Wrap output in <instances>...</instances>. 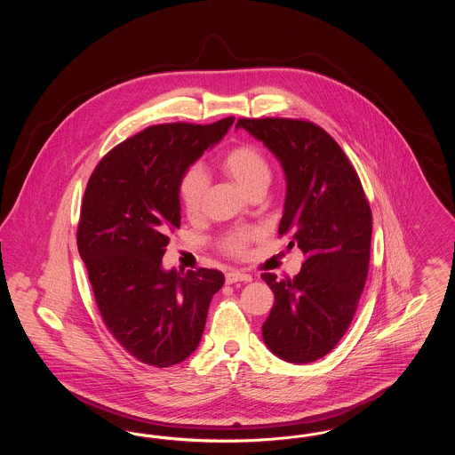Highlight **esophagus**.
I'll return each mask as SVG.
<instances>
[{
	"mask_svg": "<svg viewBox=\"0 0 455 455\" xmlns=\"http://www.w3.org/2000/svg\"><path fill=\"white\" fill-rule=\"evenodd\" d=\"M252 280V276L251 275H245V273H240V271H228L227 275H225V282L228 283V284H234V283L238 282H251Z\"/></svg>",
	"mask_w": 455,
	"mask_h": 455,
	"instance_id": "esophagus-1",
	"label": "esophagus"
}]
</instances>
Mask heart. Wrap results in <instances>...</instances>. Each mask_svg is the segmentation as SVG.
<instances>
[{
	"label": "heart",
	"instance_id": "1",
	"mask_svg": "<svg viewBox=\"0 0 455 455\" xmlns=\"http://www.w3.org/2000/svg\"><path fill=\"white\" fill-rule=\"evenodd\" d=\"M220 167L249 196L264 193L273 177L269 160L258 147L251 143H242L225 153L220 160ZM206 188H208V179L201 167L193 165L182 173L179 180V199H180L182 210L189 217H195L201 212ZM258 237H259V230L256 228H238L221 235L218 240V245L221 252H225L227 256L242 258L245 256L249 245Z\"/></svg>",
	"mask_w": 455,
	"mask_h": 455
}]
</instances>
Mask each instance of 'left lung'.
I'll return each instance as SVG.
<instances>
[{"instance_id": "8db88e82", "label": "left lung", "mask_w": 455, "mask_h": 455, "mask_svg": "<svg viewBox=\"0 0 455 455\" xmlns=\"http://www.w3.org/2000/svg\"><path fill=\"white\" fill-rule=\"evenodd\" d=\"M237 128L282 162L286 201L278 234L305 256L295 278L260 275L275 293L262 338L283 360L310 363L334 349L355 317L368 276L371 210L355 167L321 126L242 117Z\"/></svg>"}]
</instances>
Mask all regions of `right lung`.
<instances>
[{"mask_svg":"<svg viewBox=\"0 0 455 455\" xmlns=\"http://www.w3.org/2000/svg\"><path fill=\"white\" fill-rule=\"evenodd\" d=\"M232 124L234 117L150 126L114 147L88 179L78 252L108 332L141 363L184 362L225 283L217 269L165 271L162 258L180 227L182 173Z\"/></svg>","mask_w":455,"mask_h":455,"instance_id":"right-lung-1","label":"right lung"}]
</instances>
